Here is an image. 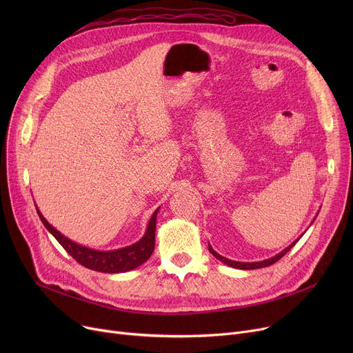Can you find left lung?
Wrapping results in <instances>:
<instances>
[{"instance_id":"8db88e82","label":"left lung","mask_w":353,"mask_h":353,"mask_svg":"<svg viewBox=\"0 0 353 353\" xmlns=\"http://www.w3.org/2000/svg\"><path fill=\"white\" fill-rule=\"evenodd\" d=\"M314 219H316V217H314ZM314 219H313V220H314ZM310 225H312V223H310ZM299 239H301V237H299ZM299 239H296L292 245H289V246H288L286 249H283L281 253L274 254L273 257L265 259V261H261V262H236V261H230V259H226V257H223L221 254L216 253L210 245H209V252H210L216 259H219L220 262H223V263L228 265V266H232V268H234V269H242V270H252V269H261V268H266V266H270V265L276 263L277 261H279L281 257H283V256L296 245V242H298Z\"/></svg>"}]
</instances>
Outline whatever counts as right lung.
<instances>
[{"instance_id":"right-lung-1","label":"right lung","mask_w":353,"mask_h":353,"mask_svg":"<svg viewBox=\"0 0 353 353\" xmlns=\"http://www.w3.org/2000/svg\"><path fill=\"white\" fill-rule=\"evenodd\" d=\"M37 213H39L43 225L46 229L55 237V240L67 250V253L76 259V261L87 269L101 272V273H123L133 270L143 265L148 257L152 256L154 250V236H156V219L159 209L154 210L153 216L148 220L144 236L127 248L116 249V250H94L85 246H81L76 242H72L68 237L61 234L57 229L52 228L46 217L41 214L39 208L35 206Z\"/></svg>"}]
</instances>
